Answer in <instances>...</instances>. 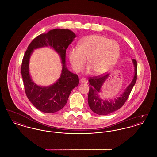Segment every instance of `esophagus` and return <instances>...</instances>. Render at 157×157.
<instances>
[{"mask_svg": "<svg viewBox=\"0 0 157 157\" xmlns=\"http://www.w3.org/2000/svg\"><path fill=\"white\" fill-rule=\"evenodd\" d=\"M80 81L81 83H86V79L85 78H82L80 79Z\"/></svg>", "mask_w": 157, "mask_h": 157, "instance_id": "obj_1", "label": "esophagus"}]
</instances>
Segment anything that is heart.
<instances>
[{
  "label": "heart",
  "mask_w": 157,
  "mask_h": 157,
  "mask_svg": "<svg viewBox=\"0 0 157 157\" xmlns=\"http://www.w3.org/2000/svg\"><path fill=\"white\" fill-rule=\"evenodd\" d=\"M119 43L99 35L85 36L80 41L79 46L73 47L69 58L72 67L79 72L88 58L89 65L86 72L94 71L97 75L103 74L110 70L117 63L120 55Z\"/></svg>",
  "instance_id": "b5f03b06"
}]
</instances>
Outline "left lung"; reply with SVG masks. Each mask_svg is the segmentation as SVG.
<instances>
[{
    "mask_svg": "<svg viewBox=\"0 0 157 157\" xmlns=\"http://www.w3.org/2000/svg\"><path fill=\"white\" fill-rule=\"evenodd\" d=\"M132 60L135 69L134 78L123 93L119 97L113 100H103L99 97V93L101 92L104 83L108 78L109 74H108L106 75L90 78L88 81L90 82V90L88 101L90 108L93 112L100 115H108L119 109L125 103L137 78V62L136 60L132 59Z\"/></svg>",
    "mask_w": 157,
    "mask_h": 157,
    "instance_id": "obj_1",
    "label": "left lung"
}]
</instances>
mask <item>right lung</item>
<instances>
[{
  "label": "right lung",
  "instance_id": "add662e5",
  "mask_svg": "<svg viewBox=\"0 0 157 157\" xmlns=\"http://www.w3.org/2000/svg\"><path fill=\"white\" fill-rule=\"evenodd\" d=\"M75 33L69 29H55L35 37L28 47L22 60L21 74L25 93L29 100L38 110L53 113L62 109L69 96L79 84V78L66 67V50L74 38ZM50 46L60 56L63 63L62 73L57 82L49 87H40L31 80L29 70L30 55L34 49Z\"/></svg>",
  "mask_w": 157,
  "mask_h": 157
}]
</instances>
